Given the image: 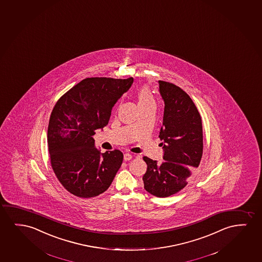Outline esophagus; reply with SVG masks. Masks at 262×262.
Listing matches in <instances>:
<instances>
[{
  "mask_svg": "<svg viewBox=\"0 0 262 262\" xmlns=\"http://www.w3.org/2000/svg\"><path fill=\"white\" fill-rule=\"evenodd\" d=\"M123 158H124V161H129V160L133 158V155L130 154V153H125L124 156H123Z\"/></svg>",
  "mask_w": 262,
  "mask_h": 262,
  "instance_id": "obj_1",
  "label": "esophagus"
}]
</instances>
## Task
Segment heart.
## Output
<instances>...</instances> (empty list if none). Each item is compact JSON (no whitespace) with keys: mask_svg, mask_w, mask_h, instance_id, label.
I'll list each match as a JSON object with an SVG mask.
<instances>
[{"mask_svg":"<svg viewBox=\"0 0 262 262\" xmlns=\"http://www.w3.org/2000/svg\"><path fill=\"white\" fill-rule=\"evenodd\" d=\"M155 102L154 97L147 88H143L139 92V104Z\"/></svg>","mask_w":262,"mask_h":262,"instance_id":"obj_1","label":"heart"}]
</instances>
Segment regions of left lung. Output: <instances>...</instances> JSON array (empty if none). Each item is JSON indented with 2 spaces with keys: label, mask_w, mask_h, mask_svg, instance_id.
<instances>
[{
  "label": "left lung",
  "mask_w": 262,
  "mask_h": 262,
  "mask_svg": "<svg viewBox=\"0 0 262 262\" xmlns=\"http://www.w3.org/2000/svg\"><path fill=\"white\" fill-rule=\"evenodd\" d=\"M159 93L165 103L159 138L164 149L158 164L147 157L144 188L159 198L169 197L183 190L192 170L201 163L203 133L200 113L190 96L172 83L159 80Z\"/></svg>",
  "instance_id": "obj_1"
}]
</instances>
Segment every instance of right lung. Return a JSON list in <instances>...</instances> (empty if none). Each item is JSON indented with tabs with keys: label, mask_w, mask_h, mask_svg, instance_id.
Instances as JSON below:
<instances>
[{
	"label": "right lung",
	"mask_w": 262,
	"mask_h": 262,
	"mask_svg": "<svg viewBox=\"0 0 262 262\" xmlns=\"http://www.w3.org/2000/svg\"><path fill=\"white\" fill-rule=\"evenodd\" d=\"M133 78H86L60 97L51 113L47 145L52 168L69 192L96 197L111 185L122 165L117 149L100 153L93 136L106 126L112 109Z\"/></svg>",
	"instance_id": "obj_1"
}]
</instances>
